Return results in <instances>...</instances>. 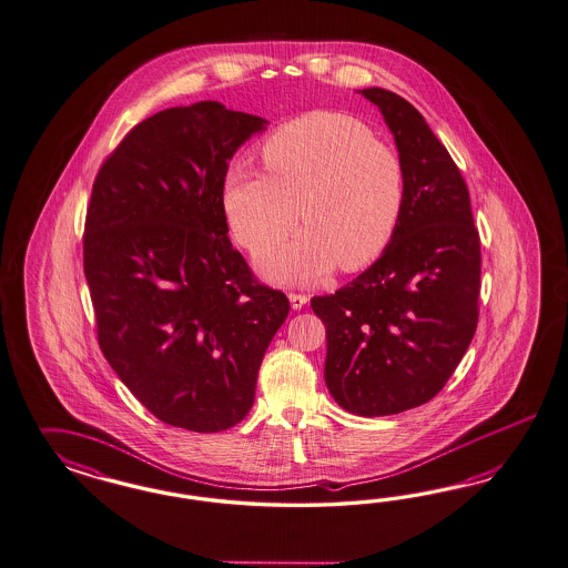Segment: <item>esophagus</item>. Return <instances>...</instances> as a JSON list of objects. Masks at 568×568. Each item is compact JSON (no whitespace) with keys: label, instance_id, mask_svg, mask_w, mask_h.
<instances>
[{"label":"esophagus","instance_id":"34e87169","mask_svg":"<svg viewBox=\"0 0 568 568\" xmlns=\"http://www.w3.org/2000/svg\"><path fill=\"white\" fill-rule=\"evenodd\" d=\"M290 302H292L293 310H302L308 304V295H304V293H290Z\"/></svg>","mask_w":568,"mask_h":568}]
</instances>
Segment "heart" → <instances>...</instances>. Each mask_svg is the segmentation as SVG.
Instances as JSON below:
<instances>
[{"label": "heart", "instance_id": "b5f03b06", "mask_svg": "<svg viewBox=\"0 0 568 568\" xmlns=\"http://www.w3.org/2000/svg\"><path fill=\"white\" fill-rule=\"evenodd\" d=\"M266 171L235 162L224 171L223 207L237 240L250 247L306 226L264 250L262 275L310 285L337 266L361 271L396 235L406 179L396 152L364 122L316 110L281 126L262 145Z\"/></svg>", "mask_w": 568, "mask_h": 568}]
</instances>
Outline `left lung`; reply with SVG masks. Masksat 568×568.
Segmentation results:
<instances>
[{
	"instance_id": "1",
	"label": "left lung",
	"mask_w": 568,
	"mask_h": 568,
	"mask_svg": "<svg viewBox=\"0 0 568 568\" xmlns=\"http://www.w3.org/2000/svg\"><path fill=\"white\" fill-rule=\"evenodd\" d=\"M358 93L396 141L404 210L381 258L310 306L327 328L333 399L347 413L387 416L437 396L463 361L479 318L481 250L465 179L423 114L381 87Z\"/></svg>"
}]
</instances>
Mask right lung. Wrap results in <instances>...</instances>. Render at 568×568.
<instances>
[{
  "instance_id": "1",
  "label": "right lung",
  "mask_w": 568,
  "mask_h": 568,
  "mask_svg": "<svg viewBox=\"0 0 568 568\" xmlns=\"http://www.w3.org/2000/svg\"><path fill=\"white\" fill-rule=\"evenodd\" d=\"M268 121L200 102L138 124L103 162L83 262L103 356L162 423L231 429L290 314L229 240L224 171Z\"/></svg>"
}]
</instances>
